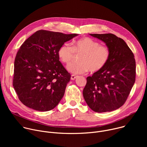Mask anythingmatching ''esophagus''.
<instances>
[{"mask_svg":"<svg viewBox=\"0 0 147 147\" xmlns=\"http://www.w3.org/2000/svg\"><path fill=\"white\" fill-rule=\"evenodd\" d=\"M77 77V76H76V75H74V74H72V75L71 76V80H75Z\"/></svg>","mask_w":147,"mask_h":147,"instance_id":"esophagus-1","label":"esophagus"}]
</instances>
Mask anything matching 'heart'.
Listing matches in <instances>:
<instances>
[{
	"mask_svg": "<svg viewBox=\"0 0 147 147\" xmlns=\"http://www.w3.org/2000/svg\"><path fill=\"white\" fill-rule=\"evenodd\" d=\"M75 54L80 55L78 63H72L67 67V70L76 74H85L89 70L96 73L101 70L109 61L111 51L105 45L90 38L78 40L71 46L69 43L63 44L58 51L60 60L68 65L73 60Z\"/></svg>",
	"mask_w": 147,
	"mask_h": 147,
	"instance_id": "heart-1",
	"label": "heart"
}]
</instances>
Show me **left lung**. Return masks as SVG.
I'll list each match as a JSON object with an SVG mask.
<instances>
[{
    "instance_id": "1",
    "label": "left lung",
    "mask_w": 147,
    "mask_h": 147,
    "mask_svg": "<svg viewBox=\"0 0 147 147\" xmlns=\"http://www.w3.org/2000/svg\"><path fill=\"white\" fill-rule=\"evenodd\" d=\"M90 35L104 42L111 56L101 70L87 78L83 96L94 112L113 111L124 105L135 82L134 56L124 40L113 34Z\"/></svg>"
}]
</instances>
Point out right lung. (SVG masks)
<instances>
[{"mask_svg":"<svg viewBox=\"0 0 147 147\" xmlns=\"http://www.w3.org/2000/svg\"><path fill=\"white\" fill-rule=\"evenodd\" d=\"M77 35L38 30L20 47L14 60L13 86L24 105L41 112L57 105L71 78L59 61L58 51Z\"/></svg>","mask_w":147,"mask_h":147,"instance_id":"right-lung-1","label":"right lung"}]
</instances>
